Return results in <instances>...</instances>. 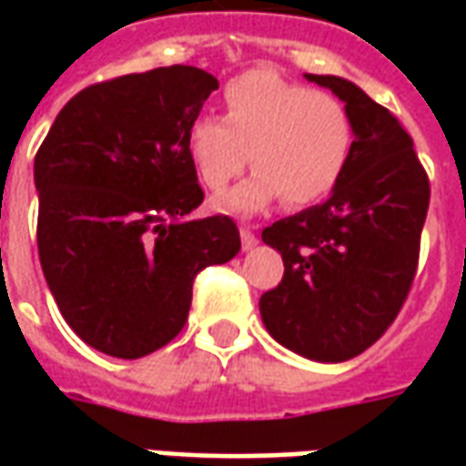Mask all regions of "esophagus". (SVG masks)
<instances>
[{"label": "esophagus", "mask_w": 466, "mask_h": 466, "mask_svg": "<svg viewBox=\"0 0 466 466\" xmlns=\"http://www.w3.org/2000/svg\"><path fill=\"white\" fill-rule=\"evenodd\" d=\"M239 237H242V249H247V252H249L252 247H257V237H254V232L249 227H242V229H239Z\"/></svg>", "instance_id": "34e87169"}]
</instances>
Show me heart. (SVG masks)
I'll use <instances>...</instances> for the list:
<instances>
[{
    "mask_svg": "<svg viewBox=\"0 0 466 466\" xmlns=\"http://www.w3.org/2000/svg\"><path fill=\"white\" fill-rule=\"evenodd\" d=\"M354 149L347 106L327 92L252 69L224 86V116L189 124L187 154L199 182L219 192L244 172H257L217 199L219 209L252 214L272 204L299 209L329 197Z\"/></svg>",
    "mask_w": 466,
    "mask_h": 466,
    "instance_id": "1",
    "label": "heart"
}]
</instances>
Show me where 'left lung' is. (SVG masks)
Instances as JSON below:
<instances>
[{
    "mask_svg": "<svg viewBox=\"0 0 466 466\" xmlns=\"http://www.w3.org/2000/svg\"><path fill=\"white\" fill-rule=\"evenodd\" d=\"M332 89L354 124V149L324 204L262 232L284 277L262 294L267 332L314 361H347L387 332L420 262L430 179L390 109L342 76L304 75Z\"/></svg>",
    "mask_w": 466,
    "mask_h": 466,
    "instance_id": "1",
    "label": "left lung"
}]
</instances>
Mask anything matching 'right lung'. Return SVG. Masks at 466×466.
<instances>
[{
  "mask_svg": "<svg viewBox=\"0 0 466 466\" xmlns=\"http://www.w3.org/2000/svg\"><path fill=\"white\" fill-rule=\"evenodd\" d=\"M219 82L159 66L72 96L35 157L39 262L76 337L139 360L182 332L194 277L239 252L229 217L187 219L204 199L187 132Z\"/></svg>",
  "mask_w": 466,
  "mask_h": 466,
  "instance_id": "add662e5",
  "label": "right lung"
}]
</instances>
